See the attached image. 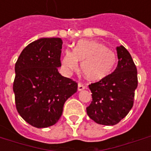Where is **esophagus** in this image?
Returning <instances> with one entry per match:
<instances>
[{
  "mask_svg": "<svg viewBox=\"0 0 151 151\" xmlns=\"http://www.w3.org/2000/svg\"><path fill=\"white\" fill-rule=\"evenodd\" d=\"M86 88V86L83 84H82L81 82H79L78 85V91H81L82 90H84Z\"/></svg>",
  "mask_w": 151,
  "mask_h": 151,
  "instance_id": "34e87169",
  "label": "esophagus"
}]
</instances>
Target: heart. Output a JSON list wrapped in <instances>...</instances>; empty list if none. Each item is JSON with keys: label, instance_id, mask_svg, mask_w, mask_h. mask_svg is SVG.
<instances>
[{"label": "heart", "instance_id": "obj_1", "mask_svg": "<svg viewBox=\"0 0 151 151\" xmlns=\"http://www.w3.org/2000/svg\"><path fill=\"white\" fill-rule=\"evenodd\" d=\"M116 60L115 53L104 44L93 40H80L73 52H65L62 65L67 71L75 70L81 61V70L86 78L98 82L111 73Z\"/></svg>", "mask_w": 151, "mask_h": 151}]
</instances>
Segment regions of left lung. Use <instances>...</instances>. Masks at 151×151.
<instances>
[{"mask_svg":"<svg viewBox=\"0 0 151 151\" xmlns=\"http://www.w3.org/2000/svg\"><path fill=\"white\" fill-rule=\"evenodd\" d=\"M118 64L112 73L89 85L92 101L86 108L89 117L104 125H114L133 108L137 87V71L132 56L122 45L116 47Z\"/></svg>","mask_w":151,"mask_h":151,"instance_id":"8db88e82","label":"left lung"}]
</instances>
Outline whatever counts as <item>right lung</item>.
Here are the masks:
<instances>
[{"label": "right lung", "instance_id": "1", "mask_svg": "<svg viewBox=\"0 0 151 151\" xmlns=\"http://www.w3.org/2000/svg\"><path fill=\"white\" fill-rule=\"evenodd\" d=\"M62 43L60 38H40L22 50L15 64L16 108L35 128L55 124L65 101L78 90L77 82L58 72Z\"/></svg>", "mask_w": 151, "mask_h": 151}]
</instances>
